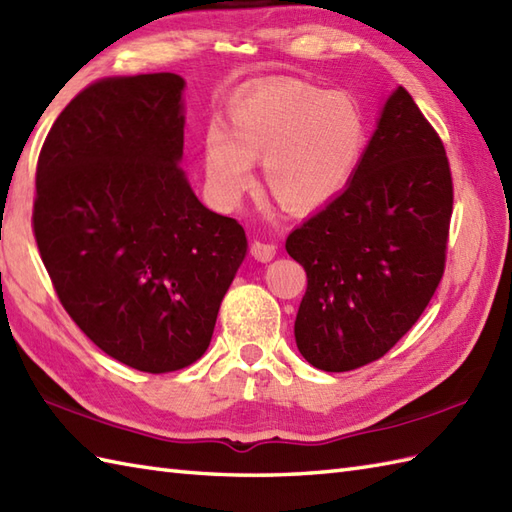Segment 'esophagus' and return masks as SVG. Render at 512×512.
Returning <instances> with one entry per match:
<instances>
[{
    "instance_id": "esophagus-1",
    "label": "esophagus",
    "mask_w": 512,
    "mask_h": 512,
    "mask_svg": "<svg viewBox=\"0 0 512 512\" xmlns=\"http://www.w3.org/2000/svg\"><path fill=\"white\" fill-rule=\"evenodd\" d=\"M250 255H253L257 262H270V259H275L277 255V246L275 244H268V242H259L255 239L253 244H250Z\"/></svg>"
}]
</instances>
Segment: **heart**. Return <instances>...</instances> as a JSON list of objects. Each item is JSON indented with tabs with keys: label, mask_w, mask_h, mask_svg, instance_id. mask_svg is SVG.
Returning <instances> with one entry per match:
<instances>
[{
	"label": "heart",
	"mask_w": 512,
	"mask_h": 512,
	"mask_svg": "<svg viewBox=\"0 0 512 512\" xmlns=\"http://www.w3.org/2000/svg\"><path fill=\"white\" fill-rule=\"evenodd\" d=\"M363 147V114L347 96L270 79L231 105L228 127H206L204 176L217 200L233 204L253 187V160L264 158L273 198L290 211H312L350 182Z\"/></svg>",
	"instance_id": "b5f03b06"
}]
</instances>
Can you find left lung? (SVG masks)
<instances>
[{"mask_svg":"<svg viewBox=\"0 0 512 512\" xmlns=\"http://www.w3.org/2000/svg\"><path fill=\"white\" fill-rule=\"evenodd\" d=\"M451 213L447 151L398 88L347 189L286 239L308 275L295 339L310 365L350 372L411 330L444 275Z\"/></svg>","mask_w":512,"mask_h":512,"instance_id":"8db88e82","label":"left lung"}]
</instances>
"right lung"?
<instances>
[{
    "instance_id": "obj_1",
    "label": "right lung",
    "mask_w": 512,
    "mask_h": 512,
    "mask_svg": "<svg viewBox=\"0 0 512 512\" xmlns=\"http://www.w3.org/2000/svg\"><path fill=\"white\" fill-rule=\"evenodd\" d=\"M178 74L105 76L65 105L37 160L32 233L54 292L88 339L167 374L211 343L246 255L233 217L195 198Z\"/></svg>"
}]
</instances>
